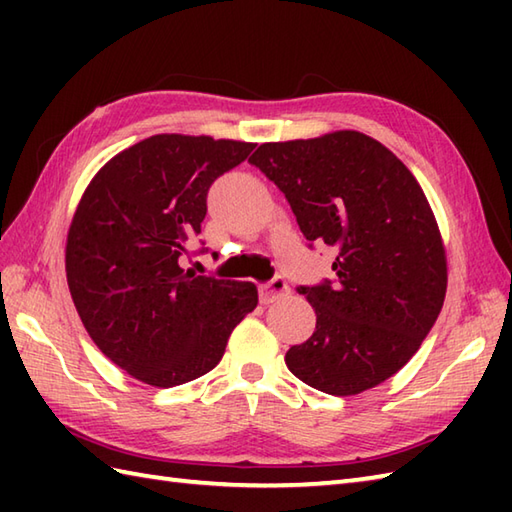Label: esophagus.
<instances>
[{
  "label": "esophagus",
  "instance_id": "34e87169",
  "mask_svg": "<svg viewBox=\"0 0 512 512\" xmlns=\"http://www.w3.org/2000/svg\"><path fill=\"white\" fill-rule=\"evenodd\" d=\"M286 295H290V286L286 284L284 277H275L268 284L259 286V299H262V303H273Z\"/></svg>",
  "mask_w": 512,
  "mask_h": 512
}]
</instances>
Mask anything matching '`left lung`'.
<instances>
[{
    "label": "left lung",
    "mask_w": 512,
    "mask_h": 512,
    "mask_svg": "<svg viewBox=\"0 0 512 512\" xmlns=\"http://www.w3.org/2000/svg\"><path fill=\"white\" fill-rule=\"evenodd\" d=\"M250 165L284 191L301 233L336 248V281L299 292L317 312L286 365L330 396L394 376L447 295V253L427 195L391 151L354 129L259 145Z\"/></svg>",
    "instance_id": "obj_1"
}]
</instances>
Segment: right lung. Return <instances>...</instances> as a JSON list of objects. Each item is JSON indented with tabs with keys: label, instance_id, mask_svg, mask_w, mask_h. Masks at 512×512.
I'll return each instance as SVG.
<instances>
[{
	"label": "right lung",
	"instance_id": "right-lung-1",
	"mask_svg": "<svg viewBox=\"0 0 512 512\" xmlns=\"http://www.w3.org/2000/svg\"><path fill=\"white\" fill-rule=\"evenodd\" d=\"M253 149L211 136H149L105 162L76 206L65 244L76 312L96 347L151 387L211 372L235 325L257 308L250 281L180 266L209 187Z\"/></svg>",
	"mask_w": 512,
	"mask_h": 512
}]
</instances>
